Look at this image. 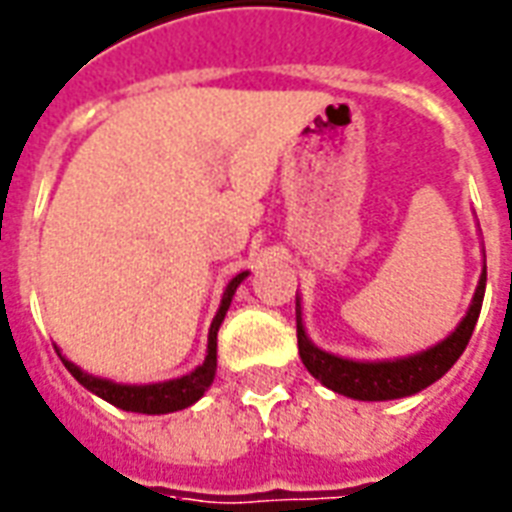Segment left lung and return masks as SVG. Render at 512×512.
Instances as JSON below:
<instances>
[{"mask_svg":"<svg viewBox=\"0 0 512 512\" xmlns=\"http://www.w3.org/2000/svg\"><path fill=\"white\" fill-rule=\"evenodd\" d=\"M483 292H486V268L481 273V282L475 290V298L467 308V314L459 322L454 333L446 341L429 346L427 351L411 354V357H397V360H378V362H357L335 357L330 351L317 349L308 341L303 317H300V300L295 308L298 317V351L300 360L308 368V373L322 381L327 389H333L338 395L354 397V400H397V397H411L429 384H435L451 370L462 351L470 343V335L475 330L478 314L483 306Z\"/></svg>","mask_w":512,"mask_h":512,"instance_id":"1","label":"left lung"}]
</instances>
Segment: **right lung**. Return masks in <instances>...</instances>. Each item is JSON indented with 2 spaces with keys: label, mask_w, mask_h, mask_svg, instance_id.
Segmentation results:
<instances>
[{
  "label": "right lung",
  "mask_w": 512,
  "mask_h": 512,
  "mask_svg": "<svg viewBox=\"0 0 512 512\" xmlns=\"http://www.w3.org/2000/svg\"><path fill=\"white\" fill-rule=\"evenodd\" d=\"M249 276V271H241L239 276H233L222 292V303L220 311H217V317L212 319V327H209V346H206V360L193 370V373H187L182 378H171V381H163V384H144V386H134V384H115V381H109V378H99L91 376V373H85L80 370L74 362H69L66 357H61L64 362V368L72 373L80 384L93 392V395H99L101 400H107L115 408H123V411L131 413H174L182 411L187 405H193L195 400H201L204 392L212 386L214 373H217V330H220L222 319L228 314L230 300L236 295V287H239L244 279Z\"/></svg>",
  "instance_id": "1"
}]
</instances>
